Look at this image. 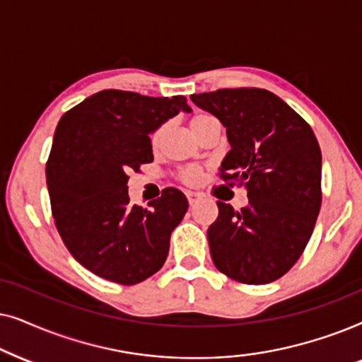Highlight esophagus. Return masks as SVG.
I'll use <instances>...</instances> for the list:
<instances>
[{"instance_id":"34e87169","label":"esophagus","mask_w":362,"mask_h":362,"mask_svg":"<svg viewBox=\"0 0 362 362\" xmlns=\"http://www.w3.org/2000/svg\"><path fill=\"white\" fill-rule=\"evenodd\" d=\"M187 195V200H189L190 205H195L197 202L200 200V194H197V192H185Z\"/></svg>"}]
</instances>
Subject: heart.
Segmentation results:
<instances>
[{"mask_svg": "<svg viewBox=\"0 0 362 362\" xmlns=\"http://www.w3.org/2000/svg\"><path fill=\"white\" fill-rule=\"evenodd\" d=\"M214 120H215V117H211V115H209V114H195L194 117L190 119L192 132L197 134L202 127H204V125L214 122ZM160 137H162V129H157V131L152 134V139H151V142H152L153 147L158 146V142H160ZM200 175H202L200 168L187 167L185 170H182L180 178L184 182H187V184H197V182L200 180Z\"/></svg>", "mask_w": 362, "mask_h": 362, "instance_id": "obj_1", "label": "heart"}]
</instances>
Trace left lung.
Returning a JSON list of instances; mask_svg holds the SVG:
<instances>
[{"label": "left lung", "instance_id": "left-lung-1", "mask_svg": "<svg viewBox=\"0 0 362 362\" xmlns=\"http://www.w3.org/2000/svg\"><path fill=\"white\" fill-rule=\"evenodd\" d=\"M223 124L230 151L220 175L247 190L240 210L218 202L210 255L226 276L247 285L281 278L310 242L321 209V151L311 127L264 89L190 95Z\"/></svg>", "mask_w": 362, "mask_h": 362}]
</instances>
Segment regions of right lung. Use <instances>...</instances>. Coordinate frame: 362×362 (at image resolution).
I'll use <instances>...</instances> for the list:
<instances>
[{
    "instance_id": "1",
    "label": "right lung",
    "mask_w": 362,
    "mask_h": 362,
    "mask_svg": "<svg viewBox=\"0 0 362 362\" xmlns=\"http://www.w3.org/2000/svg\"><path fill=\"white\" fill-rule=\"evenodd\" d=\"M180 110L192 112L184 95L107 89L57 124L46 163L52 216L72 257L100 278L136 285L165 263L187 197L170 187L142 209L131 205L127 180L153 160L148 136Z\"/></svg>"
}]
</instances>
